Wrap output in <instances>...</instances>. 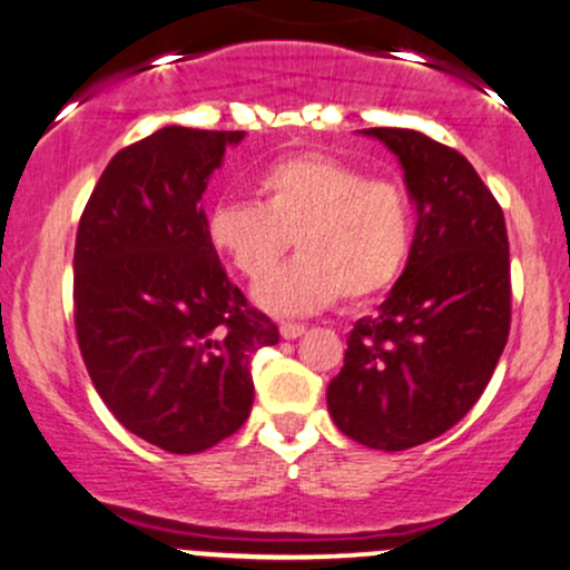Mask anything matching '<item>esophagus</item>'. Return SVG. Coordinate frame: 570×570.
I'll list each match as a JSON object with an SVG mask.
<instances>
[{
    "mask_svg": "<svg viewBox=\"0 0 570 570\" xmlns=\"http://www.w3.org/2000/svg\"><path fill=\"white\" fill-rule=\"evenodd\" d=\"M281 337L284 340H297L299 335H305V324H294V322H281L278 326Z\"/></svg>",
    "mask_w": 570,
    "mask_h": 570,
    "instance_id": "obj_1",
    "label": "esophagus"
}]
</instances>
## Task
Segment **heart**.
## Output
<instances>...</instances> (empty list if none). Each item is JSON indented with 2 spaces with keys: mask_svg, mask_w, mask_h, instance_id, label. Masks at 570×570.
Returning a JSON list of instances; mask_svg holds the SVG:
<instances>
[{
  "mask_svg": "<svg viewBox=\"0 0 570 570\" xmlns=\"http://www.w3.org/2000/svg\"><path fill=\"white\" fill-rule=\"evenodd\" d=\"M263 203L219 200L208 238L238 276H269L293 238L304 257L257 289L273 313H307L343 299L362 305L402 278L415 244L407 187L330 155H292L257 179Z\"/></svg>",
  "mask_w": 570,
  "mask_h": 570,
  "instance_id": "b5f03b06",
  "label": "heart"
}]
</instances>
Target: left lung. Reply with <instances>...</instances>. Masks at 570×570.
I'll return each instance as SVG.
<instances>
[{
	"instance_id": "8db88e82",
	"label": "left lung",
	"mask_w": 570,
	"mask_h": 570,
	"mask_svg": "<svg viewBox=\"0 0 570 570\" xmlns=\"http://www.w3.org/2000/svg\"><path fill=\"white\" fill-rule=\"evenodd\" d=\"M404 168L415 244L377 316L348 335L326 389L335 426L375 450H407L453 429L490 383L512 324L503 212L474 166L421 130L370 128Z\"/></svg>"
}]
</instances>
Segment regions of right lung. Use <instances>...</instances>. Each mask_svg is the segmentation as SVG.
Returning a JSON list of instances; mask_svg holds the SVG:
<instances>
[{"instance_id":"1","label":"right lung","mask_w":570,"mask_h":570,"mask_svg":"<svg viewBox=\"0 0 570 570\" xmlns=\"http://www.w3.org/2000/svg\"><path fill=\"white\" fill-rule=\"evenodd\" d=\"M244 130L166 126L128 144L77 227L75 330L98 396L130 434L200 453L246 423L252 356L278 326L248 305L208 238L203 193Z\"/></svg>"}]
</instances>
